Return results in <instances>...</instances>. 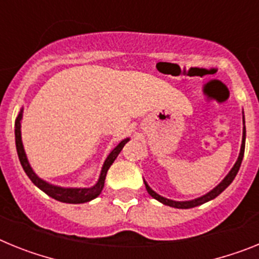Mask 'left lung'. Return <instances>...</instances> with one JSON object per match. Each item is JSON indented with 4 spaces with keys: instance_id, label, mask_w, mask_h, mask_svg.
Returning a JSON list of instances; mask_svg holds the SVG:
<instances>
[{
    "instance_id": "1",
    "label": "left lung",
    "mask_w": 259,
    "mask_h": 259,
    "mask_svg": "<svg viewBox=\"0 0 259 259\" xmlns=\"http://www.w3.org/2000/svg\"><path fill=\"white\" fill-rule=\"evenodd\" d=\"M244 152H245V119H244V130H242L241 149H240V154H239V158H237L236 163H235V166L232 167V170L228 172V175L226 176V178H224V179L222 180V182L219 183V184L217 185L214 189H212V191H210L209 193H206L205 196H202V197H198V198H196V200H192V201H172V200H168V198H164V197H162V196H159L158 193H155V192L150 188L149 185L146 184V182H144L145 183L146 191H148V193H149L150 196H152L153 198H155L157 201L164 203V205H167V206L176 207V209H191V207H196V206H198V205H202V203L207 202V201L212 200V198H215L217 196H219V194H221L222 192H223L224 189L227 188L228 185L233 182L235 176H236L237 172H239L240 166H241L242 157H244Z\"/></svg>"
}]
</instances>
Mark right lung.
<instances>
[{
    "instance_id": "1",
    "label": "right lung",
    "mask_w": 259,
    "mask_h": 259,
    "mask_svg": "<svg viewBox=\"0 0 259 259\" xmlns=\"http://www.w3.org/2000/svg\"><path fill=\"white\" fill-rule=\"evenodd\" d=\"M23 115V110H20L19 115H18L17 120H15V144H17V152L18 157H19L20 164H22L23 170L27 174L31 182L40 188L41 191L45 192L48 196H50L52 198L57 201H61V202L66 203H84L88 202V201L93 200L98 196V194L102 192V188H104L105 184V178H106L107 170L110 168V166L113 164V162L115 161V158L118 157V154L120 153V150L123 149V146L125 145L130 139H124L123 141L118 144L113 149V152L110 153L109 157L106 158L104 166H102L101 175H100V179H98L97 184L93 185L92 188H62V187H57V185H52L49 183L44 182L42 179H40L33 170L31 168L28 163V159L26 157V153H24V149H23V144H22V136H20V120H22Z\"/></svg>"
}]
</instances>
